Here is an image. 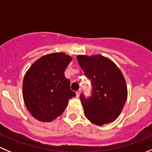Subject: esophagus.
Instances as JSON below:
<instances>
[{"label": "esophagus", "instance_id": "obj_1", "mask_svg": "<svg viewBox=\"0 0 152 152\" xmlns=\"http://www.w3.org/2000/svg\"><path fill=\"white\" fill-rule=\"evenodd\" d=\"M80 92H81V89H79L78 91H77V92H76V97H77V98H78V97L80 96Z\"/></svg>", "mask_w": 152, "mask_h": 152}]
</instances>
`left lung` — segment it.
Listing matches in <instances>:
<instances>
[{
	"label": "left lung",
	"instance_id": "1",
	"mask_svg": "<svg viewBox=\"0 0 152 152\" xmlns=\"http://www.w3.org/2000/svg\"><path fill=\"white\" fill-rule=\"evenodd\" d=\"M79 65L91 80L92 95L80 96L84 115L97 125L113 122L122 112L128 96L125 77L116 65L102 55H78Z\"/></svg>",
	"mask_w": 152,
	"mask_h": 152
}]
</instances>
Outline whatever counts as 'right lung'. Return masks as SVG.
<instances>
[{"instance_id":"right-lung-1","label":"right lung","mask_w":152,"mask_h":152,"mask_svg":"<svg viewBox=\"0 0 152 152\" xmlns=\"http://www.w3.org/2000/svg\"><path fill=\"white\" fill-rule=\"evenodd\" d=\"M72 58L64 53L47 54L27 70L23 80V98L34 118L50 122L61 115L69 100L76 96L64 72Z\"/></svg>"}]
</instances>
